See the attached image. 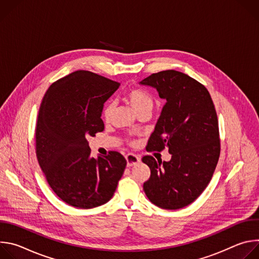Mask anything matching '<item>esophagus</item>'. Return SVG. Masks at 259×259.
<instances>
[{
  "label": "esophagus",
  "mask_w": 259,
  "mask_h": 259,
  "mask_svg": "<svg viewBox=\"0 0 259 259\" xmlns=\"http://www.w3.org/2000/svg\"><path fill=\"white\" fill-rule=\"evenodd\" d=\"M126 161H127V166L132 167L140 162V158L134 154H128L126 156Z\"/></svg>",
  "instance_id": "esophagus-1"
}]
</instances>
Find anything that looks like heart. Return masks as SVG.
<instances>
[{
	"label": "heart",
	"mask_w": 259,
	"mask_h": 259,
	"mask_svg": "<svg viewBox=\"0 0 259 259\" xmlns=\"http://www.w3.org/2000/svg\"><path fill=\"white\" fill-rule=\"evenodd\" d=\"M126 99L130 103V105L135 110V113L138 114L142 110H152L154 107V98L153 96L142 89H131L126 93ZM114 109V103L109 101L106 103L103 109V118L108 119L110 114Z\"/></svg>",
	"instance_id": "obj_1"
}]
</instances>
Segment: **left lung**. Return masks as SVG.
<instances>
[{"instance_id":"obj_1","label":"left lung","mask_w":259,"mask_h":259,"mask_svg":"<svg viewBox=\"0 0 259 259\" xmlns=\"http://www.w3.org/2000/svg\"><path fill=\"white\" fill-rule=\"evenodd\" d=\"M140 85L155 88L166 103L146 149L171 154L168 162L145 156L151 169L143 191L156 206L177 210L192 204L207 188L216 168L220 141L215 107L208 90L186 73L168 69Z\"/></svg>"}]
</instances>
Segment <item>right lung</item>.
I'll return each mask as SVG.
<instances>
[{
	"label": "right lung",
	"instance_id": "1",
	"mask_svg": "<svg viewBox=\"0 0 259 259\" xmlns=\"http://www.w3.org/2000/svg\"><path fill=\"white\" fill-rule=\"evenodd\" d=\"M120 83L77 70L53 83L40 106L35 153L53 192L66 204L91 209L113 198L126 160L118 152L91 157L87 138L104 129V102Z\"/></svg>",
	"mask_w": 259,
	"mask_h": 259
}]
</instances>
